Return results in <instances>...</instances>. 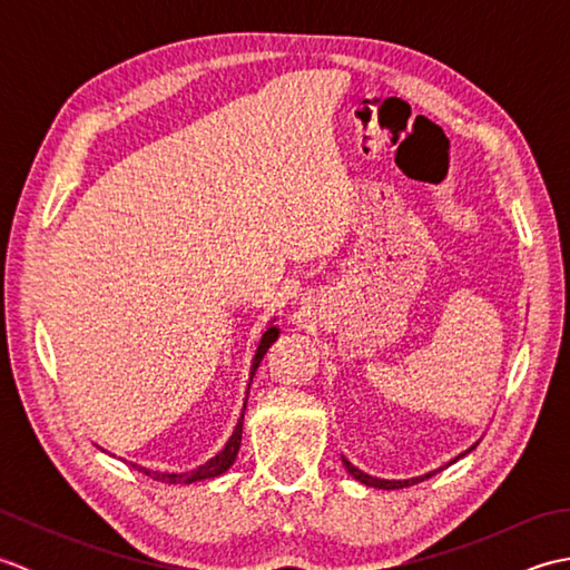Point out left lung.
I'll list each match as a JSON object with an SVG mask.
<instances>
[{"label": "left lung", "instance_id": "8db88e82", "mask_svg": "<svg viewBox=\"0 0 570 570\" xmlns=\"http://www.w3.org/2000/svg\"><path fill=\"white\" fill-rule=\"evenodd\" d=\"M472 448H475V445H472ZM472 448H470V451H472ZM470 451H465V453H470ZM465 453H460L458 458H463ZM458 458H453L451 463H455ZM451 463H448V465H451ZM343 465H345V470L350 472V475H353L357 482H362V485L377 488V490H402V488H409V485H419V482L429 480L431 475H435V472L443 470V468H439V470H433V472H426V475H419V478H411V480H382V478H372V475H367V472H362L360 468H355L353 463H350L347 458H343Z\"/></svg>", "mask_w": 570, "mask_h": 570}]
</instances>
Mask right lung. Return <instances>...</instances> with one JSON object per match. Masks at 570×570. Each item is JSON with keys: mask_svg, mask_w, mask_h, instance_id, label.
Returning <instances> with one entry per match:
<instances>
[{"mask_svg": "<svg viewBox=\"0 0 570 570\" xmlns=\"http://www.w3.org/2000/svg\"><path fill=\"white\" fill-rule=\"evenodd\" d=\"M278 337V328L276 325H269V328L264 331L262 341H259V347L257 353H254V360H252V372H249V382L254 377V372H257L262 357L266 355V350H269V345ZM249 394V392H247ZM245 409H247V399H245V406H242V416L237 421V426L233 431V435H229V441L225 443V448L220 453H217L215 458H210L208 463L198 465L196 470H188V472H159V470H147V468H139V472H144V475H149L151 480H159V482H166V485H190V482H198V480H213L217 475H223V472L229 470V465L235 463L237 458V451H239V443H242V421H245ZM137 468V465H135Z\"/></svg>", "mask_w": 570, "mask_h": 570, "instance_id": "right-lung-1", "label": "right lung"}]
</instances>
